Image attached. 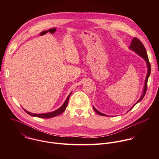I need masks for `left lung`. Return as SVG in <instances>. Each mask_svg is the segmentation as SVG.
I'll list each match as a JSON object with an SVG mask.
<instances>
[{"label":"left lung","instance_id":"left-lung-1","mask_svg":"<svg viewBox=\"0 0 159 159\" xmlns=\"http://www.w3.org/2000/svg\"><path fill=\"white\" fill-rule=\"evenodd\" d=\"M129 48L131 50H133V52H134L136 53H137L139 55H140L141 57H142L145 61H146L147 63V67H148V71H147V75L146 76V79H145V86H144V88H143V94L141 96V98H140V99L136 102L130 109L129 110H131L136 104H137L138 102H140L143 98H144L145 94H146V92H147V82H148V77L150 76V72H151V66H150V63L149 62V60H148V55H147V51L145 50V47L143 46V44H142V43L140 41V39H139L138 38H133V39H132V41H131V43L130 44V46L129 47ZM94 108V110L98 113V115H101V116H107L106 115H104L103 114V113H101V112L98 111L94 107H93Z\"/></svg>","mask_w":159,"mask_h":159}]
</instances>
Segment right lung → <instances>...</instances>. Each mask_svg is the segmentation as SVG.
<instances>
[{
  "label": "right lung",
  "mask_w": 159,
  "mask_h": 159,
  "mask_svg": "<svg viewBox=\"0 0 159 159\" xmlns=\"http://www.w3.org/2000/svg\"><path fill=\"white\" fill-rule=\"evenodd\" d=\"M72 94V93L68 96L66 101H65V102L63 103V104L57 110L53 111V112H48V113H43V114H35V113H31L26 110H25L24 109V110L26 112H27L28 115H30L31 116H35V117H39V118H53L55 116H57L65 110L67 105H68V102H69V98L70 96V94Z\"/></svg>",
  "instance_id": "add662e5"
}]
</instances>
